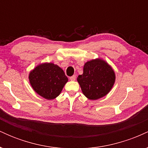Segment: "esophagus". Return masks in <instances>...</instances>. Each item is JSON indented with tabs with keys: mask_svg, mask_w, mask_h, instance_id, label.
<instances>
[{
	"mask_svg": "<svg viewBox=\"0 0 148 148\" xmlns=\"http://www.w3.org/2000/svg\"><path fill=\"white\" fill-rule=\"evenodd\" d=\"M69 79H70L71 81H75L76 76L75 75H73L72 76H70V77H69Z\"/></svg>",
	"mask_w": 148,
	"mask_h": 148,
	"instance_id": "1",
	"label": "esophagus"
}]
</instances>
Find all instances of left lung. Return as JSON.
Wrapping results in <instances>:
<instances>
[{"label":"left lung","mask_w":148,"mask_h":148,"mask_svg":"<svg viewBox=\"0 0 148 148\" xmlns=\"http://www.w3.org/2000/svg\"><path fill=\"white\" fill-rule=\"evenodd\" d=\"M115 79V73L111 67L100 59L86 62L84 73L77 78L84 95L92 100L108 94L114 84Z\"/></svg>","instance_id":"8db88e82"}]
</instances>
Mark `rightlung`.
Here are the masks:
<instances>
[{"label": "right lung", "instance_id": "right-lung-1", "mask_svg": "<svg viewBox=\"0 0 148 148\" xmlns=\"http://www.w3.org/2000/svg\"><path fill=\"white\" fill-rule=\"evenodd\" d=\"M29 80L37 94L47 99H53L60 95L68 79L56 64L44 63L30 73Z\"/></svg>", "mask_w": 148, "mask_h": 148}]
</instances>
